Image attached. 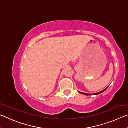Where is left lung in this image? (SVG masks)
Segmentation results:
<instances>
[{"label": "left lung", "mask_w": 128, "mask_h": 128, "mask_svg": "<svg viewBox=\"0 0 128 128\" xmlns=\"http://www.w3.org/2000/svg\"><path fill=\"white\" fill-rule=\"evenodd\" d=\"M108 87H107L106 88H104V89L103 90H102V91H101V92H96V93H95V94H88V93H84V92H80V93H81V94H84V95H98V94H100V93H102V92H104V91L107 89V88H108Z\"/></svg>", "instance_id": "obj_1"}]
</instances>
